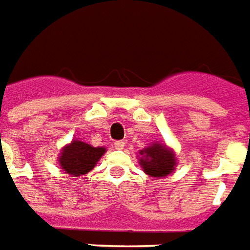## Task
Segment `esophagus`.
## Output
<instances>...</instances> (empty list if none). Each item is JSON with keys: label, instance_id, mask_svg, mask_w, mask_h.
Returning a JSON list of instances; mask_svg holds the SVG:
<instances>
[{"label": "esophagus", "instance_id": "34e87169", "mask_svg": "<svg viewBox=\"0 0 250 250\" xmlns=\"http://www.w3.org/2000/svg\"><path fill=\"white\" fill-rule=\"evenodd\" d=\"M125 141H122V140H119V141H115L114 143V146H115V149H118V150H122L123 147H125Z\"/></svg>", "mask_w": 250, "mask_h": 250}]
</instances>
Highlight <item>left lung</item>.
Here are the masks:
<instances>
[{
	"instance_id": "obj_1",
	"label": "left lung",
	"mask_w": 250,
	"mask_h": 250,
	"mask_svg": "<svg viewBox=\"0 0 250 250\" xmlns=\"http://www.w3.org/2000/svg\"><path fill=\"white\" fill-rule=\"evenodd\" d=\"M140 155H143L140 159L141 167L144 168L146 174L153 177L168 176L176 166L173 153H171L166 146L160 144H154L141 150Z\"/></svg>"
}]
</instances>
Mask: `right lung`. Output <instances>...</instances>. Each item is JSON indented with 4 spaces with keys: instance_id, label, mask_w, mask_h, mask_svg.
<instances>
[{
    "instance_id": "right-lung-1",
    "label": "right lung",
    "mask_w": 250,
    "mask_h": 250,
    "mask_svg": "<svg viewBox=\"0 0 250 250\" xmlns=\"http://www.w3.org/2000/svg\"><path fill=\"white\" fill-rule=\"evenodd\" d=\"M104 153V147H93L77 140L62 149L59 162L64 173L78 177L81 174L88 173Z\"/></svg>"
}]
</instances>
